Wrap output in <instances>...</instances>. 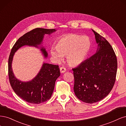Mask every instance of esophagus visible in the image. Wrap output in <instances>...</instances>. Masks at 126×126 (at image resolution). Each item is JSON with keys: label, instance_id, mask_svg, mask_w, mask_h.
I'll use <instances>...</instances> for the list:
<instances>
[{"label": "esophagus", "instance_id": "esophagus-1", "mask_svg": "<svg viewBox=\"0 0 126 126\" xmlns=\"http://www.w3.org/2000/svg\"><path fill=\"white\" fill-rule=\"evenodd\" d=\"M60 72L61 73H64L66 72V68L64 66H62L60 67Z\"/></svg>", "mask_w": 126, "mask_h": 126}]
</instances>
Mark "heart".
I'll use <instances>...</instances> for the list:
<instances>
[{
    "label": "heart",
    "mask_w": 126,
    "mask_h": 126,
    "mask_svg": "<svg viewBox=\"0 0 126 126\" xmlns=\"http://www.w3.org/2000/svg\"><path fill=\"white\" fill-rule=\"evenodd\" d=\"M91 42L87 36L69 33L61 36L57 41L55 48L51 50V55L58 60L67 55V63L76 66L82 64L91 49Z\"/></svg>",
    "instance_id": "obj_1"
}]
</instances>
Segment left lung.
Returning <instances> with one entry per match:
<instances>
[{"mask_svg": "<svg viewBox=\"0 0 126 126\" xmlns=\"http://www.w3.org/2000/svg\"><path fill=\"white\" fill-rule=\"evenodd\" d=\"M98 43L96 53L75 68L74 91L84 103L92 104L104 98L116 80L117 60L111 46L103 36L93 30Z\"/></svg>", "mask_w": 126, "mask_h": 126, "instance_id": "1", "label": "left lung"}]
</instances>
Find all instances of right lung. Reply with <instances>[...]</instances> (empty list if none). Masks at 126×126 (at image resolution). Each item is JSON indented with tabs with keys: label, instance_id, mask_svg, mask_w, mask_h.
Segmentation results:
<instances>
[{
	"label": "right lung",
	"instance_id": "add662e5",
	"mask_svg": "<svg viewBox=\"0 0 126 126\" xmlns=\"http://www.w3.org/2000/svg\"><path fill=\"white\" fill-rule=\"evenodd\" d=\"M55 29L35 28L21 36L14 44L8 59L9 82L14 91L20 98L28 103L39 104L49 99L53 92L55 81L60 75L58 65L44 63L35 78L28 82H22L16 79L13 74L11 63L15 52L23 46L37 47L42 41L45 34H50ZM41 50L45 57L47 52L43 47Z\"/></svg>",
	"mask_w": 126,
	"mask_h": 126
}]
</instances>
